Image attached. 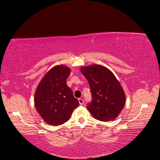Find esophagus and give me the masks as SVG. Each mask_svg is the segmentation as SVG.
<instances>
[{
  "label": "esophagus",
  "mask_w": 160,
  "mask_h": 160,
  "mask_svg": "<svg viewBox=\"0 0 160 160\" xmlns=\"http://www.w3.org/2000/svg\"><path fill=\"white\" fill-rule=\"evenodd\" d=\"M78 101H79L80 105H83L84 104V100L82 99V98H79Z\"/></svg>",
  "instance_id": "esophagus-1"
}]
</instances>
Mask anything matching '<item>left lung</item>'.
Returning <instances> with one entry per match:
<instances>
[{"label":"left lung","mask_w":160,"mask_h":160,"mask_svg":"<svg viewBox=\"0 0 160 160\" xmlns=\"http://www.w3.org/2000/svg\"><path fill=\"white\" fill-rule=\"evenodd\" d=\"M80 71L87 79L92 94L87 109L97 120H115L124 108L126 101L119 81L109 69L101 65L83 67Z\"/></svg>","instance_id":"obj_1"}]
</instances>
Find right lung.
<instances>
[{
	"label": "right lung",
	"mask_w": 160,
	"mask_h": 160,
	"mask_svg": "<svg viewBox=\"0 0 160 160\" xmlns=\"http://www.w3.org/2000/svg\"><path fill=\"white\" fill-rule=\"evenodd\" d=\"M70 72L66 66L56 65L43 77L36 90L35 108L48 124H64L79 106L78 100L66 83Z\"/></svg>",
	"instance_id": "obj_1"
}]
</instances>
